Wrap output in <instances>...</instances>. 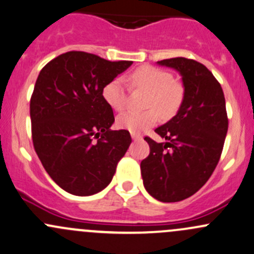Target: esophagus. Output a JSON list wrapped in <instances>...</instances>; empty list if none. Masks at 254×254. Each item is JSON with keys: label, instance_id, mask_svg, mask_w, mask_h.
Returning <instances> with one entry per match:
<instances>
[{"label": "esophagus", "instance_id": "obj_1", "mask_svg": "<svg viewBox=\"0 0 254 254\" xmlns=\"http://www.w3.org/2000/svg\"><path fill=\"white\" fill-rule=\"evenodd\" d=\"M131 137L134 141H138V140H142V136L140 134H135V132H131Z\"/></svg>", "mask_w": 254, "mask_h": 254}]
</instances>
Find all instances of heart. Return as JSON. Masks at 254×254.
<instances>
[{
	"mask_svg": "<svg viewBox=\"0 0 254 254\" xmlns=\"http://www.w3.org/2000/svg\"><path fill=\"white\" fill-rule=\"evenodd\" d=\"M132 90L147 91L143 112H125L117 119L118 127L129 131L143 132L153 127L158 120V113L163 118L174 117L184 102L185 90L180 82L175 81L173 74L164 69L152 65H142L127 78ZM103 98L114 111H123L127 106V89L122 78H114L107 82L102 91Z\"/></svg>",
	"mask_w": 254,
	"mask_h": 254,
	"instance_id": "b5f03b06",
	"label": "heart"
}]
</instances>
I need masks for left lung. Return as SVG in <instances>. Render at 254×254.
<instances>
[{
	"instance_id": "left-lung-1",
	"label": "left lung",
	"mask_w": 254,
	"mask_h": 254,
	"mask_svg": "<svg viewBox=\"0 0 254 254\" xmlns=\"http://www.w3.org/2000/svg\"><path fill=\"white\" fill-rule=\"evenodd\" d=\"M183 76L185 96L180 109L154 131L167 142L146 136L147 158L141 162L143 185L161 202L189 198L214 172L228 132L223 89L212 71L197 61L184 57L159 61Z\"/></svg>"
}]
</instances>
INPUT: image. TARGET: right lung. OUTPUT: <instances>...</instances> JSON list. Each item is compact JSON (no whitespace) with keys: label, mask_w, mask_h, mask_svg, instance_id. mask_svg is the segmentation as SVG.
<instances>
[{"label":"right lung","mask_w":254,"mask_h":254,"mask_svg":"<svg viewBox=\"0 0 254 254\" xmlns=\"http://www.w3.org/2000/svg\"><path fill=\"white\" fill-rule=\"evenodd\" d=\"M131 64L70 51L40 71L30 100L34 148L64 191L90 196L112 181L131 136L127 130H111L113 109L102 91Z\"/></svg>","instance_id":"obj_1"}]
</instances>
